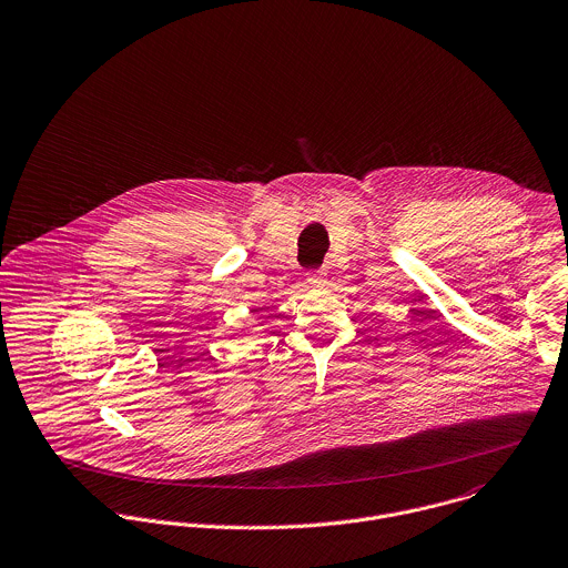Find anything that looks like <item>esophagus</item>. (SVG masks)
Wrapping results in <instances>:
<instances>
[{
    "label": "esophagus",
    "mask_w": 568,
    "mask_h": 568,
    "mask_svg": "<svg viewBox=\"0 0 568 568\" xmlns=\"http://www.w3.org/2000/svg\"><path fill=\"white\" fill-rule=\"evenodd\" d=\"M325 276H327L325 270H312V272H307V283L321 285V283H325Z\"/></svg>",
    "instance_id": "1"
}]
</instances>
